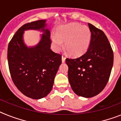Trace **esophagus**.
I'll use <instances>...</instances> for the list:
<instances>
[{
    "mask_svg": "<svg viewBox=\"0 0 121 121\" xmlns=\"http://www.w3.org/2000/svg\"><path fill=\"white\" fill-rule=\"evenodd\" d=\"M61 58H62V62H63V63H65V60H66V57H65V55H62Z\"/></svg>",
    "mask_w": 121,
    "mask_h": 121,
    "instance_id": "34e87169",
    "label": "esophagus"
}]
</instances>
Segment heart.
Returning <instances> with one entry per match:
<instances>
[{"mask_svg": "<svg viewBox=\"0 0 121 121\" xmlns=\"http://www.w3.org/2000/svg\"><path fill=\"white\" fill-rule=\"evenodd\" d=\"M91 39L90 28L78 23H70L57 29L56 36H52L53 47L59 51L65 41V48L72 56H80L86 52Z\"/></svg>", "mask_w": 121, "mask_h": 121, "instance_id": "1", "label": "heart"}]
</instances>
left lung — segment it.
Masks as SVG:
<instances>
[{"mask_svg": "<svg viewBox=\"0 0 121 121\" xmlns=\"http://www.w3.org/2000/svg\"><path fill=\"white\" fill-rule=\"evenodd\" d=\"M91 32L89 48L82 56L66 58L68 78L75 94L92 97L101 92L108 82L113 65V51L104 32L88 23Z\"/></svg>", "mask_w": 121, "mask_h": 121, "instance_id": "8db88e82", "label": "left lung"}]
</instances>
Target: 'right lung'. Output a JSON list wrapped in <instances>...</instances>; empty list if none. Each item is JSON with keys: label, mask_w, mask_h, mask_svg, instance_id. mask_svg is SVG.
<instances>
[{"label": "right lung", "mask_w": 121, "mask_h": 121, "mask_svg": "<svg viewBox=\"0 0 121 121\" xmlns=\"http://www.w3.org/2000/svg\"><path fill=\"white\" fill-rule=\"evenodd\" d=\"M46 20L27 23L20 27L8 44L7 58L12 80L27 97L39 99L51 91L61 55L50 49V31L44 29ZM41 30L44 32L37 46L28 48L23 42L24 30Z\"/></svg>", "instance_id": "add662e5"}]
</instances>
